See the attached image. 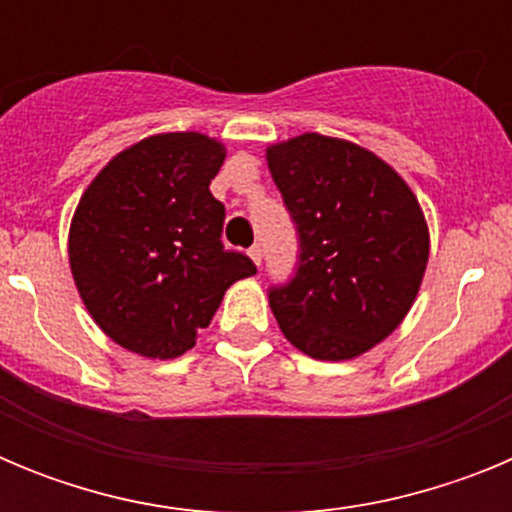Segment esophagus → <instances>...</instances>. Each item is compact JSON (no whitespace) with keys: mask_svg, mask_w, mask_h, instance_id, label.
I'll use <instances>...</instances> for the list:
<instances>
[{"mask_svg":"<svg viewBox=\"0 0 512 512\" xmlns=\"http://www.w3.org/2000/svg\"><path fill=\"white\" fill-rule=\"evenodd\" d=\"M248 256H251V259H253V264L261 266V259H264V248H261L259 243H256V246L248 248Z\"/></svg>","mask_w":512,"mask_h":512,"instance_id":"1","label":"esophagus"}]
</instances>
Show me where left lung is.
<instances>
[{"mask_svg":"<svg viewBox=\"0 0 512 512\" xmlns=\"http://www.w3.org/2000/svg\"><path fill=\"white\" fill-rule=\"evenodd\" d=\"M297 230L292 279L271 284L284 336L312 359L364 354L408 315L428 264L415 194L382 158L305 133L266 151Z\"/></svg>","mask_w":512,"mask_h":512,"instance_id":"obj_1","label":"left lung"}]
</instances>
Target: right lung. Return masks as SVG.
Listing matches in <instances>:
<instances>
[{"mask_svg":"<svg viewBox=\"0 0 512 512\" xmlns=\"http://www.w3.org/2000/svg\"><path fill=\"white\" fill-rule=\"evenodd\" d=\"M225 148L200 133L140 140L97 174L69 233L74 282L122 348L174 359L197 343L225 289L256 274L223 246L225 205L210 182Z\"/></svg>","mask_w":512,"mask_h":512,"instance_id":"1","label":"right lung"}]
</instances>
